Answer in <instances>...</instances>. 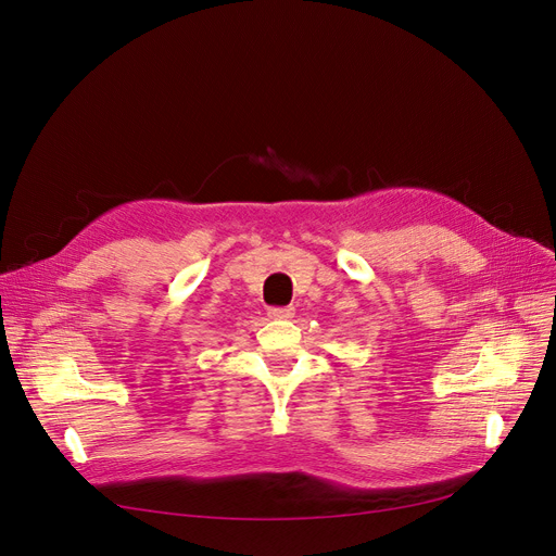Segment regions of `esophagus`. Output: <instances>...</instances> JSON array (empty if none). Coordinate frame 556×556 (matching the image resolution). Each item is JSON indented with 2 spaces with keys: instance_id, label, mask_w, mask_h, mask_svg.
I'll return each instance as SVG.
<instances>
[{
  "instance_id": "obj_1",
  "label": "esophagus",
  "mask_w": 556,
  "mask_h": 556,
  "mask_svg": "<svg viewBox=\"0 0 556 556\" xmlns=\"http://www.w3.org/2000/svg\"><path fill=\"white\" fill-rule=\"evenodd\" d=\"M270 318H279V320H286V318H293L295 316V308L293 306H283V308H270L268 311Z\"/></svg>"
}]
</instances>
